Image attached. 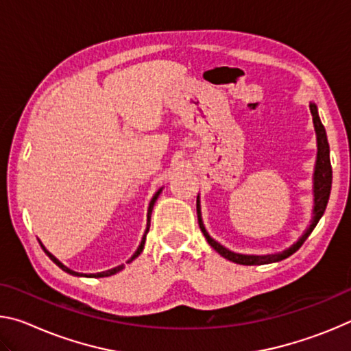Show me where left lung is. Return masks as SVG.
Segmentation results:
<instances>
[{
	"mask_svg": "<svg viewBox=\"0 0 351 351\" xmlns=\"http://www.w3.org/2000/svg\"><path fill=\"white\" fill-rule=\"evenodd\" d=\"M311 116H313V123L314 130H316V138H317V158H316V167H314V176H313V193H314V207H313V219L310 228H308L304 235L297 240L293 246L285 249L282 252L277 254H268V255H247V254H237L229 251L228 247L219 245L212 237L207 234V230L203 224V218H201V206H199V197L197 198V213H198V223L201 232L204 234L206 240L209 245L215 249V251L221 255V257L228 258L234 263L239 265H266V263H274V261H280L288 258L289 255H293L295 251H299V247L304 245L305 240L310 237L313 229L316 228L319 219L322 218L324 212L326 209V204H328L330 192H331V180H332V171H331V162H330V145L328 139H326L325 128L320 122L317 106L314 104H310Z\"/></svg>",
	"mask_w": 351,
	"mask_h": 351,
	"instance_id": "obj_1",
	"label": "left lung"
}]
</instances>
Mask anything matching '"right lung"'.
Wrapping results in <instances>:
<instances>
[{"label":"right lung","mask_w":351,"mask_h":351,"mask_svg":"<svg viewBox=\"0 0 351 351\" xmlns=\"http://www.w3.org/2000/svg\"><path fill=\"white\" fill-rule=\"evenodd\" d=\"M162 192V187L158 190L156 193H154V197L152 198V201H150V204H148V212H147V229H145V234H144V237H142V241H141V245H139V247L136 249V252L132 255V258H130L127 263H130V261H133L136 257H139L141 255V252H142V249H144V245H145V237H147V234H148V229H150V217H152V210H153V206H154V203H156V199H158V197H159V193ZM40 245H41V241H40ZM41 247H43V251L46 252V255L47 257H49L52 261H54V263L58 266V268H62L64 272H68V274H73V276H79V277H91V278H99V277H110V276H112V274H116V272H119V271H122L123 268H125V266L123 265H119V266H116V268H112V269H108V271H104V272H97V274H80V272H75V271H73V269H69L68 266H64L62 261H58L54 255H52L49 251H46V247L41 245Z\"/></svg>","instance_id":"1"}]
</instances>
